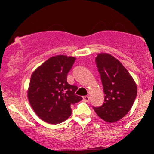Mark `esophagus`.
Returning <instances> with one entry per match:
<instances>
[{"mask_svg":"<svg viewBox=\"0 0 154 154\" xmlns=\"http://www.w3.org/2000/svg\"><path fill=\"white\" fill-rule=\"evenodd\" d=\"M90 100V97L89 96H84L83 97V100H84L85 102H88Z\"/></svg>","mask_w":154,"mask_h":154,"instance_id":"1","label":"esophagus"}]
</instances>
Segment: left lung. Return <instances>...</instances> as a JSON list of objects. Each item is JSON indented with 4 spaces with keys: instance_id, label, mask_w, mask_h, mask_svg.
Returning a JSON list of instances; mask_svg holds the SVG:
<instances>
[{
    "instance_id": "obj_1",
    "label": "left lung",
    "mask_w": 154,
    "mask_h": 154,
    "mask_svg": "<svg viewBox=\"0 0 154 154\" xmlns=\"http://www.w3.org/2000/svg\"><path fill=\"white\" fill-rule=\"evenodd\" d=\"M95 61L105 98L103 104L94 109L103 121L114 123L125 117L132 108L137 95V86L129 71L111 54H98Z\"/></svg>"
}]
</instances>
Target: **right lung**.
Listing matches in <instances>:
<instances>
[{
    "label": "right lung",
    "mask_w": 154,
    "mask_h": 154,
    "mask_svg": "<svg viewBox=\"0 0 154 154\" xmlns=\"http://www.w3.org/2000/svg\"><path fill=\"white\" fill-rule=\"evenodd\" d=\"M76 58L66 55L50 57L31 75L27 97L35 114L42 121L57 125L71 115V105L82 100L74 93L77 86L68 84L67 74Z\"/></svg>",
    "instance_id": "right-lung-1"
}]
</instances>
